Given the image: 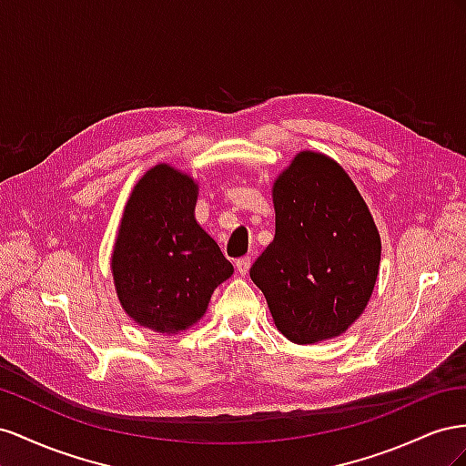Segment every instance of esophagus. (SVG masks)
Instances as JSON below:
<instances>
[{
  "label": "esophagus",
  "mask_w": 466,
  "mask_h": 466,
  "mask_svg": "<svg viewBox=\"0 0 466 466\" xmlns=\"http://www.w3.org/2000/svg\"><path fill=\"white\" fill-rule=\"evenodd\" d=\"M249 268H251V259H249V258H240V259L236 261V271L240 273L242 277H246V275H248Z\"/></svg>",
  "instance_id": "34e87169"
}]
</instances>
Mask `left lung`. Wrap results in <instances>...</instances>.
I'll list each match as a JSON object with an SVG mask.
<instances>
[{
  "instance_id": "obj_1",
  "label": "left lung",
  "mask_w": 466,
  "mask_h": 466,
  "mask_svg": "<svg viewBox=\"0 0 466 466\" xmlns=\"http://www.w3.org/2000/svg\"><path fill=\"white\" fill-rule=\"evenodd\" d=\"M275 238L249 269L281 334L299 345L341 336L373 295L380 236L351 177L300 152L273 183Z\"/></svg>"
}]
</instances>
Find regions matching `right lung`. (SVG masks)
Returning a JSON list of instances; mask_svg holds the SVG:
<instances>
[{"mask_svg": "<svg viewBox=\"0 0 466 466\" xmlns=\"http://www.w3.org/2000/svg\"><path fill=\"white\" fill-rule=\"evenodd\" d=\"M197 195L193 177L157 164L135 185L118 226L111 256L116 297L132 320L157 334L191 328L234 273L195 220Z\"/></svg>", "mask_w": 466, "mask_h": 466, "instance_id": "add662e5", "label": "right lung"}]
</instances>
